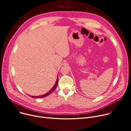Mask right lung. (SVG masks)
I'll use <instances>...</instances> for the list:
<instances>
[{"mask_svg":"<svg viewBox=\"0 0 131 131\" xmlns=\"http://www.w3.org/2000/svg\"><path fill=\"white\" fill-rule=\"evenodd\" d=\"M58 82V77H57L56 81V83H55V84L54 86L53 87V88H52L49 92H48L47 93H46V94H43V95H42L37 96H31V97H32V98H39V99H41V98H42V97H44L47 96L49 95L50 94H51L52 92H53L55 90V89L56 88V87H57V86Z\"/></svg>","mask_w":131,"mask_h":131,"instance_id":"obj_1","label":"right lung"}]
</instances>
